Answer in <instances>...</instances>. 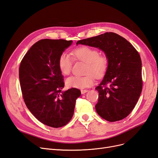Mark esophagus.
<instances>
[{
  "mask_svg": "<svg viewBox=\"0 0 158 158\" xmlns=\"http://www.w3.org/2000/svg\"><path fill=\"white\" fill-rule=\"evenodd\" d=\"M87 92H88V90H86V89H82L81 90V94H84L86 93Z\"/></svg>",
  "mask_w": 158,
  "mask_h": 158,
  "instance_id": "obj_1",
  "label": "esophagus"
}]
</instances>
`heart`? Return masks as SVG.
<instances>
[{"label": "heart", "mask_w": 158, "mask_h": 158, "mask_svg": "<svg viewBox=\"0 0 158 158\" xmlns=\"http://www.w3.org/2000/svg\"><path fill=\"white\" fill-rule=\"evenodd\" d=\"M73 55L76 60L86 63L84 76H71L66 80V85L69 88L84 89L94 84V76L101 78L106 74L108 68L109 60L106 55H100L98 49L88 46L78 47L73 50ZM61 73L69 75L72 70L73 59L66 52L62 53L58 60Z\"/></svg>", "instance_id": "b5f03b06"}]
</instances>
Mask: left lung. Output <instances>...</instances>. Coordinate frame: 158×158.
<instances>
[{
	"label": "left lung",
	"mask_w": 158,
	"mask_h": 158,
	"mask_svg": "<svg viewBox=\"0 0 158 158\" xmlns=\"http://www.w3.org/2000/svg\"><path fill=\"white\" fill-rule=\"evenodd\" d=\"M81 44L104 52L109 64L103 79L95 89L99 92L95 109L109 122L127 117L135 108L142 89V62L132 44L115 33L106 32L79 40Z\"/></svg>",
	"instance_id": "1"
}]
</instances>
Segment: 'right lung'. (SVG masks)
<instances>
[{"instance_id": "right-lung-1", "label": "right lung", "mask_w": 158, "mask_h": 158, "mask_svg": "<svg viewBox=\"0 0 158 158\" xmlns=\"http://www.w3.org/2000/svg\"><path fill=\"white\" fill-rule=\"evenodd\" d=\"M73 44L64 40H41L23 56L19 78L24 102L38 121L53 128L66 125L73 117L80 91L64 88L59 68L60 55Z\"/></svg>"}]
</instances>
